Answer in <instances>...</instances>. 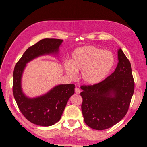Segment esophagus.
I'll return each instance as SVG.
<instances>
[{
  "mask_svg": "<svg viewBox=\"0 0 147 147\" xmlns=\"http://www.w3.org/2000/svg\"><path fill=\"white\" fill-rule=\"evenodd\" d=\"M74 91H75V93L77 94H80V92H81L80 89H79L78 88H75V89H74Z\"/></svg>",
  "mask_w": 147,
  "mask_h": 147,
  "instance_id": "1",
  "label": "esophagus"
}]
</instances>
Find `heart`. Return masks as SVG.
<instances>
[{"label": "heart", "mask_w": 147, "mask_h": 147, "mask_svg": "<svg viewBox=\"0 0 147 147\" xmlns=\"http://www.w3.org/2000/svg\"><path fill=\"white\" fill-rule=\"evenodd\" d=\"M114 64L115 58L111 51L88 45L75 49L69 61L64 63L63 67L70 78L74 80L77 72L81 71L82 82L87 85H94L108 76Z\"/></svg>", "instance_id": "1"}]
</instances>
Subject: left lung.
<instances>
[{
  "mask_svg": "<svg viewBox=\"0 0 147 147\" xmlns=\"http://www.w3.org/2000/svg\"><path fill=\"white\" fill-rule=\"evenodd\" d=\"M114 72L94 85L82 86L81 110L84 122L97 130L109 129L127 114L134 92V81L129 60L118 49Z\"/></svg>",
  "mask_w": 147,
  "mask_h": 147,
  "instance_id": "8db88e82",
  "label": "left lung"
}]
</instances>
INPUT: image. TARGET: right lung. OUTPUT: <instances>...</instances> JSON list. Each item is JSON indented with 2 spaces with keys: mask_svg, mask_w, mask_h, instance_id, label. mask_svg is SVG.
<instances>
[{
  "mask_svg": "<svg viewBox=\"0 0 147 147\" xmlns=\"http://www.w3.org/2000/svg\"><path fill=\"white\" fill-rule=\"evenodd\" d=\"M63 40L43 39L25 51L15 66L13 93L20 111L30 122L38 125L48 127L61 117L70 97L74 94V84H59L45 94L34 98L25 96L22 88V77L27 64L40 56L58 55Z\"/></svg>",
  "mask_w": 147,
  "mask_h": 147,
  "instance_id": "add662e5",
  "label": "right lung"
}]
</instances>
